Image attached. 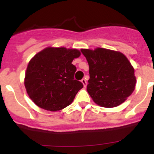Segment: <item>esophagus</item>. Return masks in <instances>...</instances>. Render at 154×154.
Masks as SVG:
<instances>
[{
  "mask_svg": "<svg viewBox=\"0 0 154 154\" xmlns=\"http://www.w3.org/2000/svg\"><path fill=\"white\" fill-rule=\"evenodd\" d=\"M81 82H82V83L83 84V86L84 87H85L87 85V82H86V80L85 79H82L81 80Z\"/></svg>",
  "mask_w": 154,
  "mask_h": 154,
  "instance_id": "esophagus-1",
  "label": "esophagus"
}]
</instances>
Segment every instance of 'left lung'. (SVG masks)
<instances>
[{
	"label": "left lung",
	"instance_id": "8db88e82",
	"mask_svg": "<svg viewBox=\"0 0 154 154\" xmlns=\"http://www.w3.org/2000/svg\"><path fill=\"white\" fill-rule=\"evenodd\" d=\"M89 66L87 91L97 105L112 108L133 93L137 83L134 69L119 51L97 48L81 49Z\"/></svg>",
	"mask_w": 154,
	"mask_h": 154
}]
</instances>
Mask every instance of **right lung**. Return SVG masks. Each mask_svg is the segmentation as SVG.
Masks as SVG:
<instances>
[{"label":"right lung","instance_id":"add662e5","mask_svg":"<svg viewBox=\"0 0 154 154\" xmlns=\"http://www.w3.org/2000/svg\"><path fill=\"white\" fill-rule=\"evenodd\" d=\"M81 55L78 49L48 47L37 53L27 67L24 86L30 99L49 111H58L72 103L83 87L74 79L73 59Z\"/></svg>","mask_w":154,"mask_h":154}]
</instances>
